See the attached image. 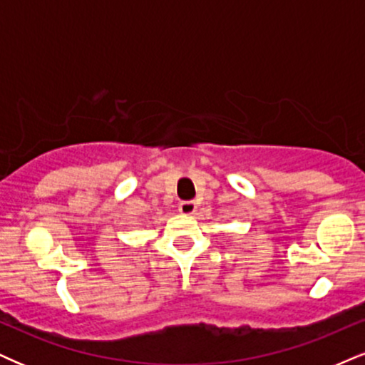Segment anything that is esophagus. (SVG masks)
<instances>
[{"label": "esophagus", "instance_id": "esophagus-1", "mask_svg": "<svg viewBox=\"0 0 365 365\" xmlns=\"http://www.w3.org/2000/svg\"><path fill=\"white\" fill-rule=\"evenodd\" d=\"M195 209H197V204L194 200H183V202H180V205H178L180 214H185V216L194 214Z\"/></svg>", "mask_w": 365, "mask_h": 365}]
</instances>
